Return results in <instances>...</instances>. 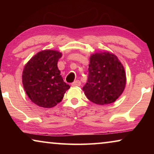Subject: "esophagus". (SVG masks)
<instances>
[{"label": "esophagus", "instance_id": "34e87169", "mask_svg": "<svg viewBox=\"0 0 154 154\" xmlns=\"http://www.w3.org/2000/svg\"><path fill=\"white\" fill-rule=\"evenodd\" d=\"M81 85V81H75L73 82V83H71V85L72 86H80Z\"/></svg>", "mask_w": 154, "mask_h": 154}]
</instances>
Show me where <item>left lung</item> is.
<instances>
[{
	"mask_svg": "<svg viewBox=\"0 0 154 154\" xmlns=\"http://www.w3.org/2000/svg\"><path fill=\"white\" fill-rule=\"evenodd\" d=\"M88 82L83 88L87 98L94 104L114 102L126 84L125 69L119 59L109 52L90 56Z\"/></svg>",
	"mask_w": 154,
	"mask_h": 154,
	"instance_id": "1",
	"label": "left lung"
}]
</instances>
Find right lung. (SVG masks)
<instances>
[{
  "label": "right lung",
  "instance_id": "right-lung-1",
  "mask_svg": "<svg viewBox=\"0 0 154 154\" xmlns=\"http://www.w3.org/2000/svg\"><path fill=\"white\" fill-rule=\"evenodd\" d=\"M62 53L45 50L33 57L25 65L22 83L29 98L38 106L51 108L60 103L70 86L64 82L57 67Z\"/></svg>",
  "mask_w": 154,
  "mask_h": 154
}]
</instances>
